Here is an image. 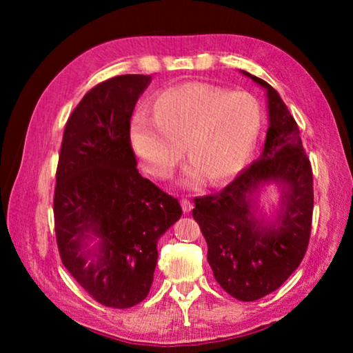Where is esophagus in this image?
Wrapping results in <instances>:
<instances>
[{
  "label": "esophagus",
  "mask_w": 353,
  "mask_h": 353,
  "mask_svg": "<svg viewBox=\"0 0 353 353\" xmlns=\"http://www.w3.org/2000/svg\"><path fill=\"white\" fill-rule=\"evenodd\" d=\"M181 205H182L183 213H190L191 208H193V204H191V201L190 199H185V198L181 201Z\"/></svg>",
  "instance_id": "34e87169"
}]
</instances>
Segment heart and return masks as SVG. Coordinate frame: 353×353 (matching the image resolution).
Here are the masks:
<instances>
[{
	"mask_svg": "<svg viewBox=\"0 0 353 353\" xmlns=\"http://www.w3.org/2000/svg\"><path fill=\"white\" fill-rule=\"evenodd\" d=\"M151 118L137 115L130 143L145 170L168 177L183 154L193 174L223 183L249 162L263 124L254 94L207 82H183L165 88L149 104Z\"/></svg>",
	"mask_w": 353,
	"mask_h": 353,
	"instance_id": "obj_1",
	"label": "heart"
}]
</instances>
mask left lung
<instances>
[{
  "label": "left lung",
  "instance_id": "obj_1",
  "mask_svg": "<svg viewBox=\"0 0 353 353\" xmlns=\"http://www.w3.org/2000/svg\"><path fill=\"white\" fill-rule=\"evenodd\" d=\"M270 129L261 157L219 193L194 198L193 218L207 241V260L225 292L252 302L276 291L305 256L313 218V171L301 130L280 94L266 81ZM266 181L283 185L274 223L254 216L253 193Z\"/></svg>",
  "mask_w": 353,
  "mask_h": 353
}]
</instances>
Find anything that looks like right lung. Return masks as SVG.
Segmentation results:
<instances>
[{
    "label": "right lung",
    "mask_w": 353,
    "mask_h": 353,
    "mask_svg": "<svg viewBox=\"0 0 353 353\" xmlns=\"http://www.w3.org/2000/svg\"><path fill=\"white\" fill-rule=\"evenodd\" d=\"M151 76L94 85L65 124L54 190L63 266L101 305L130 308L151 290L157 241L181 218L179 201L137 170L130 118ZM100 243L87 250L88 241Z\"/></svg>",
    "instance_id": "right-lung-1"
}]
</instances>
